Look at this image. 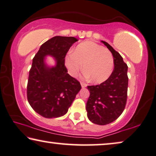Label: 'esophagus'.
Wrapping results in <instances>:
<instances>
[{
	"instance_id": "esophagus-1",
	"label": "esophagus",
	"mask_w": 156,
	"mask_h": 156,
	"mask_svg": "<svg viewBox=\"0 0 156 156\" xmlns=\"http://www.w3.org/2000/svg\"><path fill=\"white\" fill-rule=\"evenodd\" d=\"M80 85H81V86H82V87H85L87 86V84H86V83H83V82H81V83H80Z\"/></svg>"
}]
</instances>
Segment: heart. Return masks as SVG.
<instances>
[{
	"mask_svg": "<svg viewBox=\"0 0 156 156\" xmlns=\"http://www.w3.org/2000/svg\"><path fill=\"white\" fill-rule=\"evenodd\" d=\"M65 64L70 73L75 76L82 70L91 83H101L107 80L112 72L114 58L109 50L93 41H84L68 54Z\"/></svg>",
	"mask_w": 156,
	"mask_h": 156,
	"instance_id": "b5f03b06",
	"label": "heart"
}]
</instances>
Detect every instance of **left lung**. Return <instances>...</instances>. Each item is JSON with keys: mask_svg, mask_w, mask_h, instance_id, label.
Here are the masks:
<instances>
[{"mask_svg": "<svg viewBox=\"0 0 156 156\" xmlns=\"http://www.w3.org/2000/svg\"><path fill=\"white\" fill-rule=\"evenodd\" d=\"M102 42L112 54L115 68L105 82L87 86L90 94L86 104V110L90 121L98 125H106L115 121L126 106L128 66L122 56L112 46L106 41Z\"/></svg>", "mask_w": 156, "mask_h": 156, "instance_id": "obj_1", "label": "left lung"}]
</instances>
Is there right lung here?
<instances>
[{"label": "right lung", "mask_w": 156, "mask_h": 156, "mask_svg": "<svg viewBox=\"0 0 156 156\" xmlns=\"http://www.w3.org/2000/svg\"><path fill=\"white\" fill-rule=\"evenodd\" d=\"M78 39L56 36L41 46L32 60L27 87V97L32 109L45 118H56L66 114L80 90V82L67 73L65 57ZM55 58L56 66L45 65L46 55Z\"/></svg>", "instance_id": "1"}]
</instances>
